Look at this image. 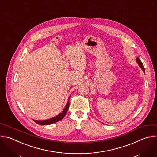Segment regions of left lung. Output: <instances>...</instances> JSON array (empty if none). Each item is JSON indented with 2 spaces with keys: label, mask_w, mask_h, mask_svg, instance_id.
<instances>
[{
  "label": "left lung",
  "mask_w": 157,
  "mask_h": 157,
  "mask_svg": "<svg viewBox=\"0 0 157 157\" xmlns=\"http://www.w3.org/2000/svg\"><path fill=\"white\" fill-rule=\"evenodd\" d=\"M136 61H137V63L139 64V65L140 66V67L142 69V70H143V71L145 73V68H144V66H143V64H142V63L141 62V61H140V60L137 57V58H136Z\"/></svg>",
  "instance_id": "8db88e82"
}]
</instances>
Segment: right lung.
<instances>
[{"label":"right lung","instance_id":"obj_1","mask_svg":"<svg viewBox=\"0 0 157 157\" xmlns=\"http://www.w3.org/2000/svg\"><path fill=\"white\" fill-rule=\"evenodd\" d=\"M70 98L68 99V103L67 104V105L65 106V109H63V112L59 114V115L55 117L54 118H50V119H48V120H43V121H37V120H33V121L34 122H36L37 124H40V125H48V124H53V123H55L56 122H58L59 121H60L61 120H62L63 118V117L65 116L68 110V108H69V106H70V102H69V100H70Z\"/></svg>","mask_w":157,"mask_h":157}]
</instances>
